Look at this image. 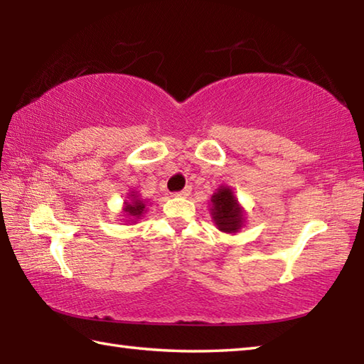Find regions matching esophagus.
<instances>
[{
    "label": "esophagus",
    "instance_id": "34e87169",
    "mask_svg": "<svg viewBox=\"0 0 364 364\" xmlns=\"http://www.w3.org/2000/svg\"><path fill=\"white\" fill-rule=\"evenodd\" d=\"M191 191H193V188L186 186L184 189H181V191H178V193H175V196H178V197H186V196L191 194Z\"/></svg>",
    "mask_w": 364,
    "mask_h": 364
}]
</instances>
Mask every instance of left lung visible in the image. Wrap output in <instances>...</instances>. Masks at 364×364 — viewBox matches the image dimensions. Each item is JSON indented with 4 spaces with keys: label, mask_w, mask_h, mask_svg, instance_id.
I'll list each match as a JSON object with an SVG mask.
<instances>
[{
    "label": "left lung",
    "mask_w": 364,
    "mask_h": 364,
    "mask_svg": "<svg viewBox=\"0 0 364 364\" xmlns=\"http://www.w3.org/2000/svg\"><path fill=\"white\" fill-rule=\"evenodd\" d=\"M211 215L216 226L223 232H237L242 228L243 213L237 203L232 191L229 188L218 189V193L211 196Z\"/></svg>",
    "instance_id": "1"
}]
</instances>
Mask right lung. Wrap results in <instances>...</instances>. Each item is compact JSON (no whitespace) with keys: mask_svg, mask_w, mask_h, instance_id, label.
Listing matches in <instances>:
<instances>
[{"mask_svg":"<svg viewBox=\"0 0 364 364\" xmlns=\"http://www.w3.org/2000/svg\"><path fill=\"white\" fill-rule=\"evenodd\" d=\"M132 196H134V202L127 203V207H125V211H127V213H129L130 216L140 218L141 213H143V210H144V203H143L141 200L135 199V197H136L135 194H132Z\"/></svg>","mask_w":364,"mask_h":364,"instance_id":"1","label":"right lung"}]
</instances>
